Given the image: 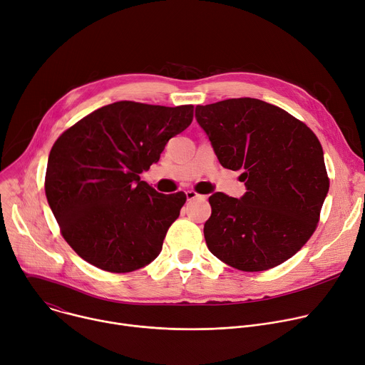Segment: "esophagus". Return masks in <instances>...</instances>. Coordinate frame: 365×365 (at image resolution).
Instances as JSON below:
<instances>
[{
    "instance_id": "34e87169",
    "label": "esophagus",
    "mask_w": 365,
    "mask_h": 365,
    "mask_svg": "<svg viewBox=\"0 0 365 365\" xmlns=\"http://www.w3.org/2000/svg\"><path fill=\"white\" fill-rule=\"evenodd\" d=\"M185 195H187V200H195V199L205 200V199H206V195H202V194H199L197 191H194V190L185 191Z\"/></svg>"
}]
</instances>
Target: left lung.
<instances>
[{
  "label": "left lung",
  "mask_w": 365,
  "mask_h": 365,
  "mask_svg": "<svg viewBox=\"0 0 365 365\" xmlns=\"http://www.w3.org/2000/svg\"><path fill=\"white\" fill-rule=\"evenodd\" d=\"M195 118L223 168L241 171V199L215 192L205 223L210 253L242 272L291 259L314 234L329 191L317 135L282 108L255 98L197 105Z\"/></svg>",
  "instance_id": "1"
}]
</instances>
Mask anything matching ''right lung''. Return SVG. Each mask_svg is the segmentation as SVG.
I'll return each instance as SVG.
<instances>
[{
	"instance_id": "obj_1",
	"label": "right lung",
	"mask_w": 365,
	"mask_h": 365,
	"mask_svg": "<svg viewBox=\"0 0 365 365\" xmlns=\"http://www.w3.org/2000/svg\"><path fill=\"white\" fill-rule=\"evenodd\" d=\"M175 108L120 101L67 128L53 143L45 194L61 235L88 263L127 273L153 262L187 195L158 192L140 174L192 121Z\"/></svg>"
}]
</instances>
